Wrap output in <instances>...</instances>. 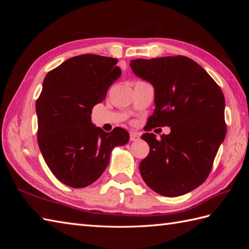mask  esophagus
<instances>
[{"label": "esophagus", "instance_id": "1", "mask_svg": "<svg viewBox=\"0 0 249 249\" xmlns=\"http://www.w3.org/2000/svg\"><path fill=\"white\" fill-rule=\"evenodd\" d=\"M139 139H140V136L138 134H136V133H131L130 134V140L131 141H137Z\"/></svg>", "mask_w": 249, "mask_h": 249}]
</instances>
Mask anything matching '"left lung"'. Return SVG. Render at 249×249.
Instances as JSON below:
<instances>
[{"label": "left lung", "mask_w": 249, "mask_h": 249, "mask_svg": "<svg viewBox=\"0 0 249 249\" xmlns=\"http://www.w3.org/2000/svg\"><path fill=\"white\" fill-rule=\"evenodd\" d=\"M133 72L155 88L156 109L149 130L170 126V134L141 138L149 145L139 169L145 184L163 196L186 194L207 179L227 134L220 87L192 59L170 56L136 59Z\"/></svg>", "instance_id": "8db88e82"}]
</instances>
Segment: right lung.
<instances>
[{"mask_svg": "<svg viewBox=\"0 0 249 249\" xmlns=\"http://www.w3.org/2000/svg\"><path fill=\"white\" fill-rule=\"evenodd\" d=\"M116 64L115 58L80 55L43 80L36 101L37 141L50 170L66 186L94 183L108 166L112 149L129 141L123 127L107 133L91 123L92 108L122 74Z\"/></svg>", "mask_w": 249, "mask_h": 249, "instance_id": "1", "label": "right lung"}]
</instances>
